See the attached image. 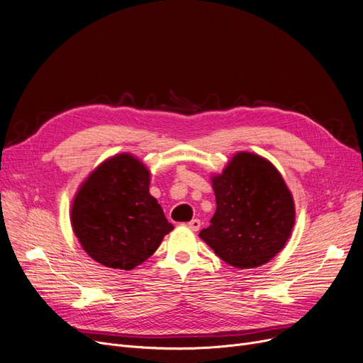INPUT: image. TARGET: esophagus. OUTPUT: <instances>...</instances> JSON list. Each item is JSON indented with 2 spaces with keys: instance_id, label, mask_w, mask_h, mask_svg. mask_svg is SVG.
I'll list each match as a JSON object with an SVG mask.
<instances>
[{
  "instance_id": "obj_1",
  "label": "esophagus",
  "mask_w": 363,
  "mask_h": 363,
  "mask_svg": "<svg viewBox=\"0 0 363 363\" xmlns=\"http://www.w3.org/2000/svg\"><path fill=\"white\" fill-rule=\"evenodd\" d=\"M200 225H201V222L199 219H193V220H189L186 223V226L189 228V230H193V231H199L200 230Z\"/></svg>"
}]
</instances>
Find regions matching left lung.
Here are the masks:
<instances>
[{"mask_svg": "<svg viewBox=\"0 0 363 363\" xmlns=\"http://www.w3.org/2000/svg\"><path fill=\"white\" fill-rule=\"evenodd\" d=\"M216 212L199 235L228 264L252 269L287 244L296 223L293 194L264 157L240 151L212 175Z\"/></svg>", "mask_w": 363, "mask_h": 363, "instance_id": "left-lung-1", "label": "left lung"}]
</instances>
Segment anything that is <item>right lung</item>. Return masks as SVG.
<instances>
[{
  "label": "right lung",
  "mask_w": 363,
  "mask_h": 363,
  "mask_svg": "<svg viewBox=\"0 0 363 363\" xmlns=\"http://www.w3.org/2000/svg\"><path fill=\"white\" fill-rule=\"evenodd\" d=\"M70 222L85 253L111 269L130 271L174 230L150 194V170L129 152L95 167L76 193Z\"/></svg>",
  "instance_id": "add662e5"
}]
</instances>
